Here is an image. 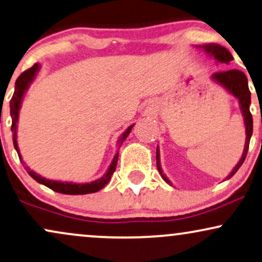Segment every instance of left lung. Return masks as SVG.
<instances>
[{"mask_svg":"<svg viewBox=\"0 0 262 262\" xmlns=\"http://www.w3.org/2000/svg\"><path fill=\"white\" fill-rule=\"evenodd\" d=\"M197 48L204 49V52L207 53L209 57H213L216 62H221V64H228L230 61L233 60L232 54L227 51L226 48L223 47V46L216 45V43H208V45L203 46H197ZM211 79L214 82H216L217 84H220L221 87H224L226 91L232 94L234 98L237 99L238 102H239V107L242 111V115H243L244 118V125H246V144H244V150L243 154H242V157L236 167L233 168L232 171L226 177V180L230 178H232L234 174L237 173V170L239 169L241 165L243 164L244 160H246L248 148H249V142L251 134H253V117H251L250 114V91L249 87H248V79L247 76L244 75V72L239 70H228V71H223V72H216L211 76ZM156 160H157V169L160 171L161 177L163 178V180L167 184L171 185V181L165 177L161 168V161H160V148L157 146V152H156Z\"/></svg>","mask_w":262,"mask_h":262,"instance_id":"obj_1","label":"left lung"}]
</instances>
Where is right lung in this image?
<instances>
[{"label": "right lung", "instance_id": "obj_1", "mask_svg": "<svg viewBox=\"0 0 262 262\" xmlns=\"http://www.w3.org/2000/svg\"><path fill=\"white\" fill-rule=\"evenodd\" d=\"M39 64H35L32 68H30L29 70H26L23 72V74L19 76L18 79H16L15 82V91H14V94H13V97L11 99V102H9V106H11V117H12V132H13V145H14V148L18 152V156L19 158L21 160V155L20 152H19V148H18V141H16V128H18V121H19V111H20V107H21V102H23V99H24V94L28 91L30 84L32 83V81H34L36 75H37V72L39 71ZM134 127V124L129 125V127L125 129V132L123 134L121 135L120 139H118V150H120V147L122 146V144H123V141L127 139V137L130 133L132 128ZM117 161H118V151L117 154L115 155L114 160H112L110 167H108V169L106 173L102 175L101 178L97 179V180L92 181V183H85V184H76V183H66V181H57V180H49V179H46L41 177V175L35 173L34 170L30 169L29 167H26L25 169L28 170V173L30 177L32 179H35L36 181L39 184L45 185V186H47L51 188V190L55 191V192H59V193H64V194H87V193H94V192H98L100 191L102 187H105V185H106L108 181H110V179L112 177V174H114V171L116 170V165H117Z\"/></svg>", "mask_w": 262, "mask_h": 262}]
</instances>
